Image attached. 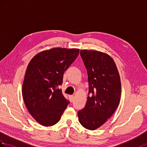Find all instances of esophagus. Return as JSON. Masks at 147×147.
<instances>
[{
  "label": "esophagus",
  "mask_w": 147,
  "mask_h": 147,
  "mask_svg": "<svg viewBox=\"0 0 147 147\" xmlns=\"http://www.w3.org/2000/svg\"><path fill=\"white\" fill-rule=\"evenodd\" d=\"M69 100L71 102H73L74 99V96H73V95H69Z\"/></svg>",
  "instance_id": "34e87169"
}]
</instances>
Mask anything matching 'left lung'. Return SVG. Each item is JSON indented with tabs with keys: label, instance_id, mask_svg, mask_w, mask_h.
<instances>
[{
	"label": "left lung",
	"instance_id": "8db88e82",
	"mask_svg": "<svg viewBox=\"0 0 147 147\" xmlns=\"http://www.w3.org/2000/svg\"><path fill=\"white\" fill-rule=\"evenodd\" d=\"M88 72L89 96L84 108L78 112L81 125L94 130L103 125L117 110L121 97V81L114 60L98 51L81 50Z\"/></svg>",
	"mask_w": 147,
	"mask_h": 147
}]
</instances>
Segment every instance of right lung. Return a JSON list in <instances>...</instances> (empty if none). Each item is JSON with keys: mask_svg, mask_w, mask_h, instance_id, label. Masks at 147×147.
I'll list each match as a JSON object with an SVG mask.
<instances>
[{"mask_svg": "<svg viewBox=\"0 0 147 147\" xmlns=\"http://www.w3.org/2000/svg\"><path fill=\"white\" fill-rule=\"evenodd\" d=\"M80 53L79 49L54 47L30 60L22 85L27 110L39 124L50 127L59 121L69 101L60 89L63 74Z\"/></svg>", "mask_w": 147, "mask_h": 147, "instance_id": "1", "label": "right lung"}]
</instances>
